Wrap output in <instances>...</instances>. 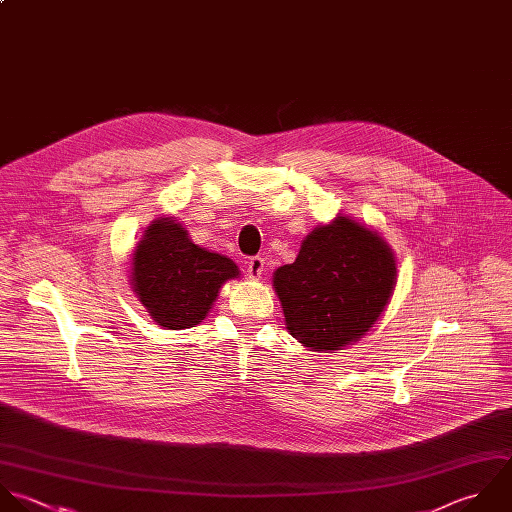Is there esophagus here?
Returning <instances> with one entry per match:
<instances>
[{"label":"esophagus","mask_w":512,"mask_h":512,"mask_svg":"<svg viewBox=\"0 0 512 512\" xmlns=\"http://www.w3.org/2000/svg\"><path fill=\"white\" fill-rule=\"evenodd\" d=\"M263 269H265V259H261V257H251V259L247 261V273H249V277H251L253 281L261 279Z\"/></svg>","instance_id":"obj_1"}]
</instances>
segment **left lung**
Listing matches in <instances>:
<instances>
[{"label":"left lung","instance_id":"8db88e82","mask_svg":"<svg viewBox=\"0 0 512 512\" xmlns=\"http://www.w3.org/2000/svg\"><path fill=\"white\" fill-rule=\"evenodd\" d=\"M397 285V257L385 237L353 217L315 227L293 263L273 273L287 331L309 351L335 353L361 341Z\"/></svg>","mask_w":512,"mask_h":512}]
</instances>
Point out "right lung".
<instances>
[{
    "label": "right lung",
    "mask_w": 512,
    "mask_h": 512,
    "mask_svg": "<svg viewBox=\"0 0 512 512\" xmlns=\"http://www.w3.org/2000/svg\"><path fill=\"white\" fill-rule=\"evenodd\" d=\"M129 283L155 325L179 331L199 325L229 279L233 259L195 245L175 217L151 221L131 253Z\"/></svg>",
    "instance_id": "obj_1"
}]
</instances>
